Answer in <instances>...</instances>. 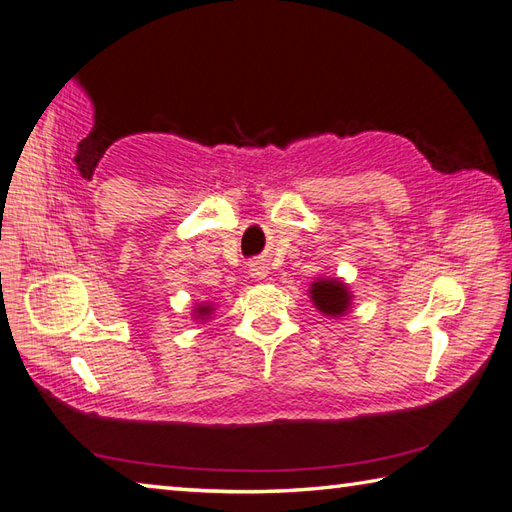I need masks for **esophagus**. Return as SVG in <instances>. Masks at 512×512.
I'll use <instances>...</instances> for the list:
<instances>
[{"label": "esophagus", "mask_w": 512, "mask_h": 512, "mask_svg": "<svg viewBox=\"0 0 512 512\" xmlns=\"http://www.w3.org/2000/svg\"><path fill=\"white\" fill-rule=\"evenodd\" d=\"M266 264H262V262H255V264H250V275L253 277H266Z\"/></svg>", "instance_id": "obj_1"}]
</instances>
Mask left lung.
I'll return each mask as SVG.
<instances>
[{"instance_id": "8db88e82", "label": "left lung", "mask_w": 512, "mask_h": 512, "mask_svg": "<svg viewBox=\"0 0 512 512\" xmlns=\"http://www.w3.org/2000/svg\"><path fill=\"white\" fill-rule=\"evenodd\" d=\"M311 300L315 309L324 315H331V318H340L345 315L351 306V293L349 288L340 280H318L311 284Z\"/></svg>"}]
</instances>
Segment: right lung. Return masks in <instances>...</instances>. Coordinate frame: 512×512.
Returning <instances> with one entry per match:
<instances>
[{"instance_id": "add662e5", "label": "right lung", "mask_w": 512, "mask_h": 512, "mask_svg": "<svg viewBox=\"0 0 512 512\" xmlns=\"http://www.w3.org/2000/svg\"><path fill=\"white\" fill-rule=\"evenodd\" d=\"M210 313H212V306L210 304H197V309H194V318L203 320V318H208Z\"/></svg>"}]
</instances>
